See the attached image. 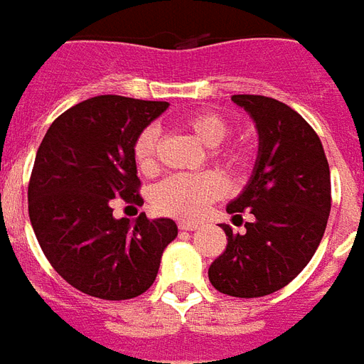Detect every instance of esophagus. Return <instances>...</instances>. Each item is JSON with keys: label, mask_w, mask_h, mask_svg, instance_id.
<instances>
[{"label": "esophagus", "mask_w": 364, "mask_h": 364, "mask_svg": "<svg viewBox=\"0 0 364 364\" xmlns=\"http://www.w3.org/2000/svg\"><path fill=\"white\" fill-rule=\"evenodd\" d=\"M178 229L180 230H196L198 229V225H196V223H190V221H180Z\"/></svg>", "instance_id": "obj_1"}]
</instances>
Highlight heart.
<instances>
[{"label":"heart","mask_w":364,"mask_h":364,"mask_svg":"<svg viewBox=\"0 0 364 364\" xmlns=\"http://www.w3.org/2000/svg\"><path fill=\"white\" fill-rule=\"evenodd\" d=\"M182 126L201 141L205 147L221 145L230 134L229 120L217 112H193L186 116ZM156 149H159V129L147 126L139 132L134 141V161L141 172H153L156 166ZM213 156L230 171H238L246 156L238 149L215 151ZM225 192V182L217 172L203 174H174L155 186L153 190V205L156 211L171 217L193 219L205 209L208 203L217 200Z\"/></svg>","instance_id":"obj_1"}]
</instances>
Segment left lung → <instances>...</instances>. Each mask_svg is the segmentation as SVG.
Instances as JSON below:
<instances>
[{
	"instance_id": "left-lung-1",
	"label": "left lung",
	"mask_w": 364,
	"mask_h": 364,
	"mask_svg": "<svg viewBox=\"0 0 364 364\" xmlns=\"http://www.w3.org/2000/svg\"><path fill=\"white\" fill-rule=\"evenodd\" d=\"M230 100L256 124L258 156L227 211H250L254 221L244 235L221 225L227 248L209 267V281L225 294L254 299L289 285L314 256L330 217V166L316 132L291 106L259 95Z\"/></svg>"
}]
</instances>
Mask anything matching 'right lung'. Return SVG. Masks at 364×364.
Here are the masks:
<instances>
[{"instance_id":"right-lung-1","label":"right lung","mask_w":364,"mask_h":364,"mask_svg":"<svg viewBox=\"0 0 364 364\" xmlns=\"http://www.w3.org/2000/svg\"><path fill=\"white\" fill-rule=\"evenodd\" d=\"M168 102L100 95L58 116L36 151L28 217L55 272L81 293L126 301L153 285L172 219H114L112 200L141 205L134 141Z\"/></svg>"}]
</instances>
